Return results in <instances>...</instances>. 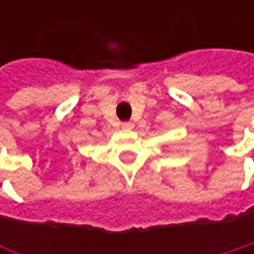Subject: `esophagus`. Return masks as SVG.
Listing matches in <instances>:
<instances>
[{"mask_svg": "<svg viewBox=\"0 0 254 254\" xmlns=\"http://www.w3.org/2000/svg\"><path fill=\"white\" fill-rule=\"evenodd\" d=\"M122 127H124V129H132V127H133V124H132V122H124V124H122Z\"/></svg>", "mask_w": 254, "mask_h": 254, "instance_id": "obj_1", "label": "esophagus"}]
</instances>
